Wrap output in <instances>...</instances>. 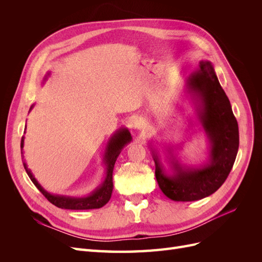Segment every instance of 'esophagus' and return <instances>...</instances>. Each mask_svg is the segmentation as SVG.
<instances>
[{
  "label": "esophagus",
  "mask_w": 262,
  "mask_h": 262,
  "mask_svg": "<svg viewBox=\"0 0 262 262\" xmlns=\"http://www.w3.org/2000/svg\"><path fill=\"white\" fill-rule=\"evenodd\" d=\"M133 126H134V129H137V130H143V129L146 128V122H145L144 119L137 118L136 120H134Z\"/></svg>",
  "instance_id": "obj_1"
}]
</instances>
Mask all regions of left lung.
Masks as SVG:
<instances>
[{"instance_id":"1","label":"left lung","mask_w":262,"mask_h":262,"mask_svg":"<svg viewBox=\"0 0 262 262\" xmlns=\"http://www.w3.org/2000/svg\"><path fill=\"white\" fill-rule=\"evenodd\" d=\"M186 90L210 147L208 161L200 166L181 165L168 148L166 157L171 173L166 171L157 150L150 147L158 186L173 201H195L215 192L231 172L239 146L238 124L211 62L200 61L198 70L187 77Z\"/></svg>"}]
</instances>
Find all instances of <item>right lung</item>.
Listing matches in <instances>:
<instances>
[{
  "label": "right lung",
  "mask_w": 262,
  "mask_h": 262,
  "mask_svg": "<svg viewBox=\"0 0 262 262\" xmlns=\"http://www.w3.org/2000/svg\"><path fill=\"white\" fill-rule=\"evenodd\" d=\"M50 73L47 74L43 78V82L47 80ZM34 105L30 107L29 112L33 109ZM132 140L131 133L126 128H121L119 129L114 136L109 139L107 147L105 149V154H104V164L106 166V177L104 181L101 182V185H99L94 191L86 195V196H70V195H60V194H52L41 187V185L39 184L35 176L33 175V172L27 167L26 162L24 161L23 165L25 167V170L27 172V175L29 176L30 180L34 182V185L38 188L39 191H40L48 201H50L52 204H54L55 207L61 208V209H68V210H91V209H99L110 200L113 193V189H114V184H113V171L115 167V163L117 161V158L120 154L122 148L130 143ZM23 147H24V137L21 138L20 142V148H21V156L23 155Z\"/></svg>",
  "instance_id": "obj_1"
}]
</instances>
